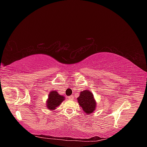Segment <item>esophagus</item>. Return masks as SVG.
I'll use <instances>...</instances> for the list:
<instances>
[{
	"label": "esophagus",
	"mask_w": 147,
	"mask_h": 147,
	"mask_svg": "<svg viewBox=\"0 0 147 147\" xmlns=\"http://www.w3.org/2000/svg\"><path fill=\"white\" fill-rule=\"evenodd\" d=\"M68 99L70 100H74V96L73 95L69 96H68Z\"/></svg>",
	"instance_id": "1"
}]
</instances>
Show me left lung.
Instances as JSON below:
<instances>
[{
	"label": "left lung",
	"instance_id": "obj_1",
	"mask_svg": "<svg viewBox=\"0 0 147 147\" xmlns=\"http://www.w3.org/2000/svg\"><path fill=\"white\" fill-rule=\"evenodd\" d=\"M78 102L83 111L87 114H90L93 112L96 108V102L93 98V93L89 90H84L80 93Z\"/></svg>",
	"mask_w": 147,
	"mask_h": 147
}]
</instances>
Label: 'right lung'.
I'll return each instance as SVG.
<instances>
[{
  "mask_svg": "<svg viewBox=\"0 0 147 147\" xmlns=\"http://www.w3.org/2000/svg\"><path fill=\"white\" fill-rule=\"evenodd\" d=\"M64 96L59 95L57 91L51 92L49 93L48 100L47 101V106L48 109L51 111L55 110L62 101L64 100Z\"/></svg>",
  "mask_w": 147,
  "mask_h": 147,
  "instance_id": "add662e5",
  "label": "right lung"
}]
</instances>
